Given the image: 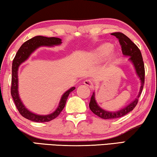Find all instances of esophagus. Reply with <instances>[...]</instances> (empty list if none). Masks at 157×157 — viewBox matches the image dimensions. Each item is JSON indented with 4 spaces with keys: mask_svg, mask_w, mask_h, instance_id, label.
<instances>
[{
    "mask_svg": "<svg viewBox=\"0 0 157 157\" xmlns=\"http://www.w3.org/2000/svg\"><path fill=\"white\" fill-rule=\"evenodd\" d=\"M83 83L85 84V85H87V87H89L91 90H94V85L90 79H87V80H85Z\"/></svg>",
    "mask_w": 157,
    "mask_h": 157,
    "instance_id": "esophagus-1",
    "label": "esophagus"
}]
</instances>
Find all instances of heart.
<instances>
[{
  "label": "heart",
  "mask_w": 157,
  "mask_h": 157,
  "mask_svg": "<svg viewBox=\"0 0 157 157\" xmlns=\"http://www.w3.org/2000/svg\"><path fill=\"white\" fill-rule=\"evenodd\" d=\"M113 50V45L110 43H105L97 48L93 52V57L97 60H102L107 58Z\"/></svg>",
  "instance_id": "heart-1"
}]
</instances>
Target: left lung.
<instances>
[{
	"instance_id": "obj_1",
	"label": "left lung",
	"mask_w": 157,
	"mask_h": 157,
	"mask_svg": "<svg viewBox=\"0 0 157 157\" xmlns=\"http://www.w3.org/2000/svg\"><path fill=\"white\" fill-rule=\"evenodd\" d=\"M112 35L119 39L120 45L122 46L123 56L125 57H129L128 61L130 62L133 65L136 75L140 78L141 86L138 95L132 102H130L129 105L125 106L122 109H119L117 111L113 112L107 111V110L102 109L100 106H99L96 101L95 93L94 92L91 97V99H90L89 104L90 109H91V111L94 114L100 117V118L104 119V120L121 117L124 116L129 112L132 111L138 102V99L140 98L141 93H142L144 83V62H143L142 53H141L140 49L129 37L126 36L124 34L122 33H114Z\"/></svg>"
}]
</instances>
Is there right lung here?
I'll return each mask as SVG.
<instances>
[{"label":"right lung","mask_w":157,"mask_h":157,"mask_svg":"<svg viewBox=\"0 0 157 157\" xmlns=\"http://www.w3.org/2000/svg\"><path fill=\"white\" fill-rule=\"evenodd\" d=\"M62 43V40L58 37H47L44 36H35L25 42L17 50L16 55L13 59L12 65V80H11V96L20 114L24 117L35 122H50L59 115L65 107L66 101L70 92L75 89L72 87L67 90L63 95L59 101L57 109L53 112L49 114L42 115L32 112L24 105L19 95L18 92V69L22 63L27 60L37 48L46 46V47H54L59 45Z\"/></svg>","instance_id":"obj_1"}]
</instances>
